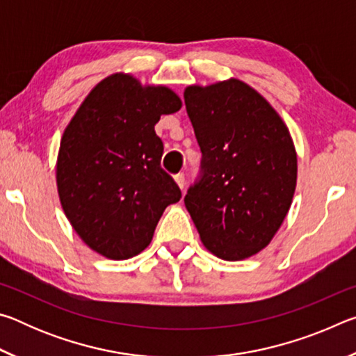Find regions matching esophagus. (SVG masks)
Segmentation results:
<instances>
[{"mask_svg": "<svg viewBox=\"0 0 356 356\" xmlns=\"http://www.w3.org/2000/svg\"><path fill=\"white\" fill-rule=\"evenodd\" d=\"M174 182L177 184V186L180 190H184V186H185V176L182 172H179V174H176V176H174Z\"/></svg>", "mask_w": 356, "mask_h": 356, "instance_id": "34e87169", "label": "esophagus"}]
</instances>
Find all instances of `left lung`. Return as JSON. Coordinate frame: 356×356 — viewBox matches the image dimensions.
<instances>
[{
    "label": "left lung",
    "instance_id": "left-lung-1",
    "mask_svg": "<svg viewBox=\"0 0 356 356\" xmlns=\"http://www.w3.org/2000/svg\"><path fill=\"white\" fill-rule=\"evenodd\" d=\"M184 99L202 152V177L185 207L212 254L243 261L272 242L292 206L291 131L267 99L237 78L190 84Z\"/></svg>",
    "mask_w": 356,
    "mask_h": 356
}]
</instances>
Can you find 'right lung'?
<instances>
[{
	"instance_id": "obj_1",
	"label": "right lung",
	"mask_w": 356,
	"mask_h": 356,
	"mask_svg": "<svg viewBox=\"0 0 356 356\" xmlns=\"http://www.w3.org/2000/svg\"><path fill=\"white\" fill-rule=\"evenodd\" d=\"M182 100L163 84H143L116 72L95 84L65 127L56 160L61 207L84 243L122 261L152 242L155 227L180 190L161 170V114Z\"/></svg>"
}]
</instances>
